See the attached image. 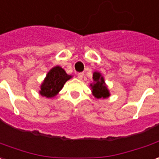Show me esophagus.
I'll use <instances>...</instances> for the list:
<instances>
[{
  "label": "esophagus",
  "mask_w": 159,
  "mask_h": 159,
  "mask_svg": "<svg viewBox=\"0 0 159 159\" xmlns=\"http://www.w3.org/2000/svg\"><path fill=\"white\" fill-rule=\"evenodd\" d=\"M83 76H84V73H79L77 74V77H78V79H79V80H82Z\"/></svg>",
  "instance_id": "1"
}]
</instances>
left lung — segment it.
<instances>
[{
	"instance_id": "8db88e82",
	"label": "left lung",
	"mask_w": 159,
	"mask_h": 159,
	"mask_svg": "<svg viewBox=\"0 0 159 159\" xmlns=\"http://www.w3.org/2000/svg\"><path fill=\"white\" fill-rule=\"evenodd\" d=\"M93 80L90 86L92 89V93L96 98H107L111 94L107 88L105 79L99 72H94L93 74Z\"/></svg>"
}]
</instances>
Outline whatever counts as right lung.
Wrapping results in <instances>:
<instances>
[{
  "instance_id": "add662e5",
  "label": "right lung",
  "mask_w": 159,
  "mask_h": 159,
  "mask_svg": "<svg viewBox=\"0 0 159 159\" xmlns=\"http://www.w3.org/2000/svg\"><path fill=\"white\" fill-rule=\"evenodd\" d=\"M72 77L73 76L68 75L62 67L56 66L50 69L46 75V78L40 86L39 93L42 97L53 98L63 88L66 82Z\"/></svg>"
}]
</instances>
